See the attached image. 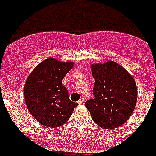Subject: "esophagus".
Here are the masks:
<instances>
[{"label": "esophagus", "instance_id": "esophagus-1", "mask_svg": "<svg viewBox=\"0 0 156 156\" xmlns=\"http://www.w3.org/2000/svg\"><path fill=\"white\" fill-rule=\"evenodd\" d=\"M84 101H85V99H84V98H81L79 99V101H78V103H79V104H83Z\"/></svg>", "mask_w": 156, "mask_h": 156}]
</instances>
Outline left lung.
<instances>
[{"label":"left lung","mask_w":156,"mask_h":156,"mask_svg":"<svg viewBox=\"0 0 156 156\" xmlns=\"http://www.w3.org/2000/svg\"><path fill=\"white\" fill-rule=\"evenodd\" d=\"M94 98L85 102L96 124L113 129L124 124L133 113L137 101L136 82L118 63L108 61L92 65Z\"/></svg>","instance_id":"left-lung-1"}]
</instances>
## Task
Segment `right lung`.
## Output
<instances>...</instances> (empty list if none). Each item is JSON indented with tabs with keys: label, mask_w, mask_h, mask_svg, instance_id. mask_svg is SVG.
I'll use <instances>...</instances> for the list:
<instances>
[{
	"label": "right lung",
	"mask_w": 156,
	"mask_h": 156,
	"mask_svg": "<svg viewBox=\"0 0 156 156\" xmlns=\"http://www.w3.org/2000/svg\"><path fill=\"white\" fill-rule=\"evenodd\" d=\"M73 63H61L49 58L33 70L24 88L25 100L30 113L37 122L49 127H58L70 118L78 106L69 97L62 83Z\"/></svg>",
	"instance_id": "1"
}]
</instances>
